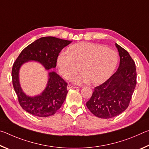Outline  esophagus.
<instances>
[{
    "label": "esophagus",
    "mask_w": 149,
    "mask_h": 149,
    "mask_svg": "<svg viewBox=\"0 0 149 149\" xmlns=\"http://www.w3.org/2000/svg\"><path fill=\"white\" fill-rule=\"evenodd\" d=\"M77 87H74V86H72L71 85H68L67 86V89H76Z\"/></svg>",
    "instance_id": "obj_1"
}]
</instances>
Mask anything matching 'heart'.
Listing matches in <instances>:
<instances>
[{
  "instance_id": "heart-1",
  "label": "heart",
  "mask_w": 149,
  "mask_h": 149,
  "mask_svg": "<svg viewBox=\"0 0 149 149\" xmlns=\"http://www.w3.org/2000/svg\"><path fill=\"white\" fill-rule=\"evenodd\" d=\"M67 54L57 58V66L60 75L70 79L81 70V74L74 79L78 84L89 81L93 85L105 82L113 74L117 66L116 52L102 45L80 42L70 46Z\"/></svg>"
}]
</instances>
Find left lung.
Returning <instances> with one entry per match:
<instances>
[{"label":"left lung","instance_id":"1","mask_svg":"<svg viewBox=\"0 0 149 149\" xmlns=\"http://www.w3.org/2000/svg\"><path fill=\"white\" fill-rule=\"evenodd\" d=\"M120 56V65L115 74L95 87L86 105L95 116L108 119L117 116L129 106L136 86L135 64L127 50L115 44Z\"/></svg>","mask_w":149,"mask_h":149}]
</instances>
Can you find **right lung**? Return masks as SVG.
I'll use <instances>...</instances> for the list:
<instances>
[{
    "label": "right lung",
    "mask_w": 149,
    "mask_h": 149,
    "mask_svg": "<svg viewBox=\"0 0 149 149\" xmlns=\"http://www.w3.org/2000/svg\"><path fill=\"white\" fill-rule=\"evenodd\" d=\"M72 42L54 37H41L25 48L14 63L12 84L20 106L27 112L35 116L48 117L61 107L68 92V84L56 72L49 70L56 68L60 51ZM28 61L38 62L49 70L46 87L40 94L33 97L25 94L19 82V70Z\"/></svg>",
    "instance_id": "add662e5"
}]
</instances>
